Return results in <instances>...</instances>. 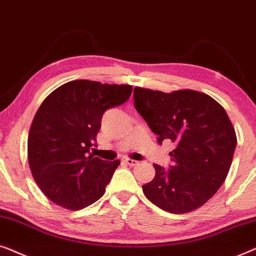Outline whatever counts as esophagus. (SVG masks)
I'll return each mask as SVG.
<instances>
[{
  "instance_id": "1",
  "label": "esophagus",
  "mask_w": 256,
  "mask_h": 256,
  "mask_svg": "<svg viewBox=\"0 0 256 256\" xmlns=\"http://www.w3.org/2000/svg\"><path fill=\"white\" fill-rule=\"evenodd\" d=\"M123 162H125V164H128V166H136V164H138V161L130 159V158H125V159L123 160Z\"/></svg>"
}]
</instances>
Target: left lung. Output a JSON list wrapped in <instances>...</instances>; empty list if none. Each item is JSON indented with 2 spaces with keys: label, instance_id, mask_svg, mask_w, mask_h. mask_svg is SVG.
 Masks as SVG:
<instances>
[{
  "label": "left lung",
  "instance_id": "obj_1",
  "mask_svg": "<svg viewBox=\"0 0 256 256\" xmlns=\"http://www.w3.org/2000/svg\"><path fill=\"white\" fill-rule=\"evenodd\" d=\"M133 97L159 144L168 140L175 146L169 170L153 164L156 176L142 186L145 196L170 214L200 208L224 183L234 154L236 136L225 109L192 89L164 92L136 87Z\"/></svg>",
  "mask_w": 256,
  "mask_h": 256
}]
</instances>
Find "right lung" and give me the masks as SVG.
<instances>
[{
    "instance_id": "add662e5",
    "label": "right lung",
    "mask_w": 256,
    "mask_h": 256,
    "mask_svg": "<svg viewBox=\"0 0 256 256\" xmlns=\"http://www.w3.org/2000/svg\"><path fill=\"white\" fill-rule=\"evenodd\" d=\"M132 86L75 80L53 90L39 106L28 138L31 174L42 194L70 211L81 210L106 192L120 160L94 156L104 111L131 96Z\"/></svg>"
}]
</instances>
